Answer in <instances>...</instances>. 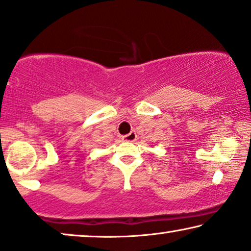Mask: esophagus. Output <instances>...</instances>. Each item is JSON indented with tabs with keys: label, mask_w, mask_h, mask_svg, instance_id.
<instances>
[{
	"label": "esophagus",
	"mask_w": 251,
	"mask_h": 251,
	"mask_svg": "<svg viewBox=\"0 0 251 251\" xmlns=\"http://www.w3.org/2000/svg\"><path fill=\"white\" fill-rule=\"evenodd\" d=\"M123 140L125 142H133V141L136 140V134L135 132H130L129 134H126V135L123 136Z\"/></svg>",
	"instance_id": "esophagus-1"
}]
</instances>
